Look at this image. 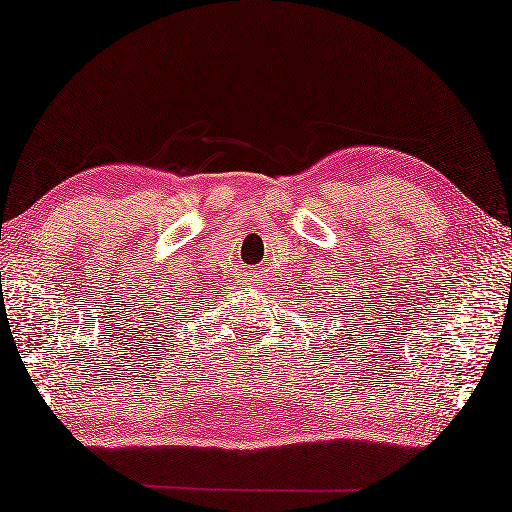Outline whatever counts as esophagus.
Segmentation results:
<instances>
[{"label": "esophagus", "mask_w": 512, "mask_h": 512, "mask_svg": "<svg viewBox=\"0 0 512 512\" xmlns=\"http://www.w3.org/2000/svg\"><path fill=\"white\" fill-rule=\"evenodd\" d=\"M244 281H246L248 286H253V284H257L259 279H257V275H250V273H248V275H244Z\"/></svg>", "instance_id": "1"}]
</instances>
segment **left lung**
Here are the masks:
<instances>
[{
  "mask_svg": "<svg viewBox=\"0 0 512 512\" xmlns=\"http://www.w3.org/2000/svg\"><path fill=\"white\" fill-rule=\"evenodd\" d=\"M347 312H352V310H347ZM350 328H352V325H350ZM354 336V334H352Z\"/></svg>",
  "mask_w": 512,
  "mask_h": 512,
  "instance_id": "left-lung-1",
  "label": "left lung"
}]
</instances>
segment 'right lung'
Instances as JSON below:
<instances>
[{"label":"right lung","instance_id":"obj_1","mask_svg":"<svg viewBox=\"0 0 512 512\" xmlns=\"http://www.w3.org/2000/svg\"><path fill=\"white\" fill-rule=\"evenodd\" d=\"M171 334H173V332H171Z\"/></svg>","mask_w":512,"mask_h":512}]
</instances>
